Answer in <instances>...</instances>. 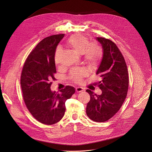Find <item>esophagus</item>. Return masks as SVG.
<instances>
[{
    "mask_svg": "<svg viewBox=\"0 0 152 152\" xmlns=\"http://www.w3.org/2000/svg\"><path fill=\"white\" fill-rule=\"evenodd\" d=\"M83 91H84V89L82 87H80V86H77V87L76 88V91L77 93H80Z\"/></svg>",
    "mask_w": 152,
    "mask_h": 152,
    "instance_id": "1",
    "label": "esophagus"
}]
</instances>
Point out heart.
I'll use <instances>...</instances> for the list:
<instances>
[{
	"mask_svg": "<svg viewBox=\"0 0 152 152\" xmlns=\"http://www.w3.org/2000/svg\"><path fill=\"white\" fill-rule=\"evenodd\" d=\"M65 45L71 49L75 53L82 55L84 61L90 67H94L102 59L103 49L96 42H90L89 39L80 34L71 36L65 43ZM62 50L58 48L54 53V62L56 65L59 63ZM86 72L84 70H73L70 73V78L76 83H80L82 78L85 76Z\"/></svg>",
	"mask_w": 152,
	"mask_h": 152,
	"instance_id": "1",
	"label": "heart"
}]
</instances>
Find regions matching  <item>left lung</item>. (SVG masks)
<instances>
[{"label":"left lung","mask_w":152,"mask_h":152,"mask_svg":"<svg viewBox=\"0 0 152 152\" xmlns=\"http://www.w3.org/2000/svg\"><path fill=\"white\" fill-rule=\"evenodd\" d=\"M103 49V56L96 72L100 77L97 83L102 90L97 95L86 90L90 100L86 113L93 121L104 122L112 118L120 109L127 96L129 76L123 55L114 42L103 37H97Z\"/></svg>","instance_id":"8db88e82"}]
</instances>
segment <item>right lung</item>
<instances>
[{"instance_id":"right-lung-1","label":"right lung","mask_w":152,"mask_h":152,"mask_svg":"<svg viewBox=\"0 0 152 152\" xmlns=\"http://www.w3.org/2000/svg\"><path fill=\"white\" fill-rule=\"evenodd\" d=\"M64 34L54 35L41 41L27 58L20 84L28 110L39 122L48 125L58 123L64 115L66 100L75 92L67 86L59 93L50 89L56 73L54 53Z\"/></svg>"}]
</instances>
